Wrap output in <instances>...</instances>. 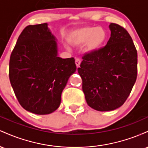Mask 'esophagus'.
Wrapping results in <instances>:
<instances>
[{
	"mask_svg": "<svg viewBox=\"0 0 148 148\" xmlns=\"http://www.w3.org/2000/svg\"><path fill=\"white\" fill-rule=\"evenodd\" d=\"M81 59L78 58H76V60H75V63H76V67H79L80 64H81Z\"/></svg>",
	"mask_w": 148,
	"mask_h": 148,
	"instance_id": "34e87169",
	"label": "esophagus"
}]
</instances>
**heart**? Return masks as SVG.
<instances>
[{"mask_svg": "<svg viewBox=\"0 0 148 148\" xmlns=\"http://www.w3.org/2000/svg\"><path fill=\"white\" fill-rule=\"evenodd\" d=\"M106 38L107 33L102 27L88 26L76 31L70 38V42L77 45L86 42L87 50L93 51L100 48Z\"/></svg>", "mask_w": 148, "mask_h": 148, "instance_id": "1", "label": "heart"}]
</instances>
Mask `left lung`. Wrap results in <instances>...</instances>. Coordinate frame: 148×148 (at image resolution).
<instances>
[{
	"label": "left lung",
	"mask_w": 148,
	"mask_h": 148,
	"mask_svg": "<svg viewBox=\"0 0 148 148\" xmlns=\"http://www.w3.org/2000/svg\"><path fill=\"white\" fill-rule=\"evenodd\" d=\"M106 45L86 53L78 68L88 105L99 111L121 106L130 95L137 77V51L127 30L109 25Z\"/></svg>",
	"instance_id": "1"
}]
</instances>
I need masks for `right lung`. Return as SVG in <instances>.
I'll use <instances>...</instances> for the list:
<instances>
[{
  "instance_id": "1",
  "label": "right lung",
  "mask_w": 148,
  "mask_h": 148,
  "mask_svg": "<svg viewBox=\"0 0 148 148\" xmlns=\"http://www.w3.org/2000/svg\"><path fill=\"white\" fill-rule=\"evenodd\" d=\"M76 69L74 58L58 57L56 38L45 23L28 25L20 34L10 56L9 77L21 106L46 115L60 106L62 92Z\"/></svg>"
}]
</instances>
